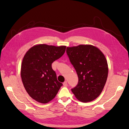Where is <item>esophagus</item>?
I'll return each mask as SVG.
<instances>
[{
  "instance_id": "34e87169",
  "label": "esophagus",
  "mask_w": 129,
  "mask_h": 129,
  "mask_svg": "<svg viewBox=\"0 0 129 129\" xmlns=\"http://www.w3.org/2000/svg\"><path fill=\"white\" fill-rule=\"evenodd\" d=\"M63 85H64V86H67V81H65L64 83H63Z\"/></svg>"
}]
</instances>
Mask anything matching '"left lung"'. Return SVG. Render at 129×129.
I'll return each mask as SVG.
<instances>
[{"instance_id":"8db88e82","label":"left lung","mask_w":129,"mask_h":129,"mask_svg":"<svg viewBox=\"0 0 129 129\" xmlns=\"http://www.w3.org/2000/svg\"><path fill=\"white\" fill-rule=\"evenodd\" d=\"M67 53L77 73L79 81L72 89L78 100L87 103L96 99L102 92L108 75L106 57L92 45L67 47Z\"/></svg>"}]
</instances>
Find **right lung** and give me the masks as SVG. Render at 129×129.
Here are the masks:
<instances>
[{
  "label": "right lung",
  "instance_id": "obj_1",
  "mask_svg": "<svg viewBox=\"0 0 129 129\" xmlns=\"http://www.w3.org/2000/svg\"><path fill=\"white\" fill-rule=\"evenodd\" d=\"M66 46L35 45L26 51L21 65L23 85L30 96L46 104L56 96L62 84L57 80L51 64L62 56Z\"/></svg>",
  "mask_w": 129,
  "mask_h": 129
}]
</instances>
